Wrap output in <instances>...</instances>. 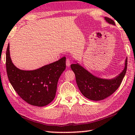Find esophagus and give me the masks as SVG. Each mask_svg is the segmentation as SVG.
<instances>
[{
	"instance_id": "obj_1",
	"label": "esophagus",
	"mask_w": 135,
	"mask_h": 135,
	"mask_svg": "<svg viewBox=\"0 0 135 135\" xmlns=\"http://www.w3.org/2000/svg\"><path fill=\"white\" fill-rule=\"evenodd\" d=\"M71 65V62L70 60L68 59H67V60H66V65H67V67H69Z\"/></svg>"
}]
</instances>
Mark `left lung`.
<instances>
[{
	"label": "left lung",
	"mask_w": 135,
	"mask_h": 135,
	"mask_svg": "<svg viewBox=\"0 0 135 135\" xmlns=\"http://www.w3.org/2000/svg\"><path fill=\"white\" fill-rule=\"evenodd\" d=\"M104 18L108 24L115 25L113 20L107 17ZM74 62L76 63L71 65V68L76 76V83L80 91L88 99L98 101L109 97L120 86L126 73L127 58H126L124 67L122 71L111 79L96 76L77 63L76 61Z\"/></svg>",
	"instance_id": "8db88e82"
}]
</instances>
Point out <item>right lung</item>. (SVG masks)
Listing matches in <instances>:
<instances>
[{
  "label": "right lung",
  "mask_w": 135,
  "mask_h": 135,
  "mask_svg": "<svg viewBox=\"0 0 135 135\" xmlns=\"http://www.w3.org/2000/svg\"><path fill=\"white\" fill-rule=\"evenodd\" d=\"M66 58L33 70H22L13 64L10 56L9 44L6 55L9 80L22 99L31 105L43 107L55 97L59 78L66 68Z\"/></svg>",
  "instance_id": "add662e5"
}]
</instances>
